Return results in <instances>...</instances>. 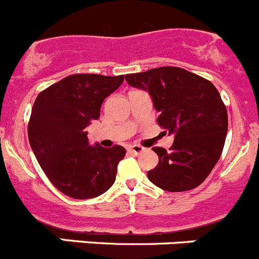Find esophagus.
<instances>
[{
    "instance_id": "34e87169",
    "label": "esophagus",
    "mask_w": 259,
    "mask_h": 259,
    "mask_svg": "<svg viewBox=\"0 0 259 259\" xmlns=\"http://www.w3.org/2000/svg\"><path fill=\"white\" fill-rule=\"evenodd\" d=\"M128 151L137 155V154H141L142 151H145V149L142 146H139V145H131V146H128Z\"/></svg>"
}]
</instances>
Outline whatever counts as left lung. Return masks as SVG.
<instances>
[{
    "instance_id": "8db88e82",
    "label": "left lung",
    "mask_w": 259,
    "mask_h": 259,
    "mask_svg": "<svg viewBox=\"0 0 259 259\" xmlns=\"http://www.w3.org/2000/svg\"><path fill=\"white\" fill-rule=\"evenodd\" d=\"M131 86L149 91L160 115V127L174 135L169 151L154 147L159 156L147 178L168 192L198 187L219 161L228 134V112L211 81L181 67H159L128 73Z\"/></svg>"
}]
</instances>
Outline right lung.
Returning <instances> with one entry per match:
<instances>
[{"label": "right lung", "mask_w": 259, "mask_h": 259, "mask_svg": "<svg viewBox=\"0 0 259 259\" xmlns=\"http://www.w3.org/2000/svg\"><path fill=\"white\" fill-rule=\"evenodd\" d=\"M124 76L76 73L36 97L28 136L40 168L58 191L76 199L94 198L113 186L124 147L89 145L86 127L98 119L105 98Z\"/></svg>", "instance_id": "add662e5"}]
</instances>
